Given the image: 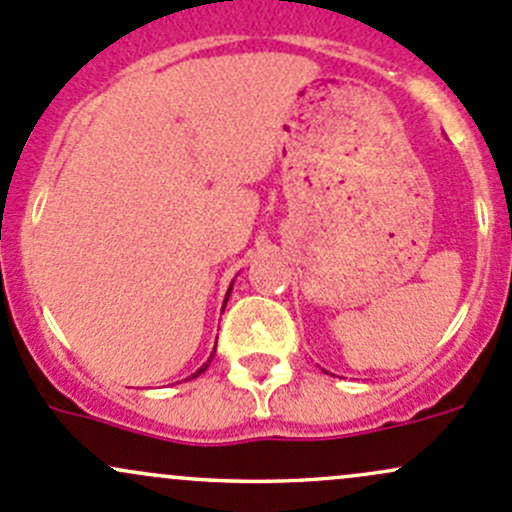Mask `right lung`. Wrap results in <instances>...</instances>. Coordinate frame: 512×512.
I'll return each instance as SVG.
<instances>
[{
  "label": "right lung",
  "instance_id": "right-lung-1",
  "mask_svg": "<svg viewBox=\"0 0 512 512\" xmlns=\"http://www.w3.org/2000/svg\"><path fill=\"white\" fill-rule=\"evenodd\" d=\"M228 297H230V292H228ZM225 301H228V299H225ZM213 353H215V351H213ZM211 360H213V355H211ZM211 360H208V363H211ZM208 363H206V365H203V368H201V370H198V373H196V375H193V378H198V375H201V373H203V370H206V368H208Z\"/></svg>",
  "mask_w": 512,
  "mask_h": 512
}]
</instances>
